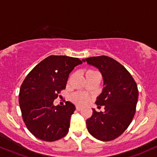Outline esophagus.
Listing matches in <instances>:
<instances>
[{
    "mask_svg": "<svg viewBox=\"0 0 157 157\" xmlns=\"http://www.w3.org/2000/svg\"><path fill=\"white\" fill-rule=\"evenodd\" d=\"M76 109L77 111H80L82 109V107H81L80 106H76Z\"/></svg>",
    "mask_w": 157,
    "mask_h": 157,
    "instance_id": "1",
    "label": "esophagus"
}]
</instances>
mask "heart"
<instances>
[{
	"mask_svg": "<svg viewBox=\"0 0 157 157\" xmlns=\"http://www.w3.org/2000/svg\"><path fill=\"white\" fill-rule=\"evenodd\" d=\"M94 72H97V71L93 70V69H89V70L86 71V75ZM71 99L74 102L78 104V105H84V104L88 102V100H89V97L83 93H74L71 95Z\"/></svg>",
	"mask_w": 157,
	"mask_h": 157,
	"instance_id": "heart-1",
	"label": "heart"
}]
</instances>
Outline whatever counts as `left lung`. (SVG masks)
<instances>
[{"mask_svg":"<svg viewBox=\"0 0 157 157\" xmlns=\"http://www.w3.org/2000/svg\"><path fill=\"white\" fill-rule=\"evenodd\" d=\"M99 69L104 80L102 92L96 104L105 106V112H97L87 119L88 132L101 141L115 140L131 124L138 99L137 86L131 74L113 58L106 56L82 59Z\"/></svg>","mask_w":157,"mask_h":157,"instance_id":"obj_1","label":"left lung"}]
</instances>
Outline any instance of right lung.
<instances>
[{
    "instance_id": "add662e5",
    "label": "right lung",
    "mask_w": 157,
    "mask_h": 157,
    "mask_svg": "<svg viewBox=\"0 0 157 157\" xmlns=\"http://www.w3.org/2000/svg\"><path fill=\"white\" fill-rule=\"evenodd\" d=\"M82 62L77 58L50 56L28 73L20 87L19 104L27 129L39 140H58L67 135L75 106L53 101L65 89L69 75Z\"/></svg>"
}]
</instances>
